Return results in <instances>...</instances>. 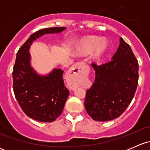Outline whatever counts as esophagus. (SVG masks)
<instances>
[{
  "mask_svg": "<svg viewBox=\"0 0 150 150\" xmlns=\"http://www.w3.org/2000/svg\"><path fill=\"white\" fill-rule=\"evenodd\" d=\"M83 64H84V63H83V62L76 63L75 65L72 67V69L69 71V72L67 74V83H68V84H69V87H70L71 89H72V90H75V88L76 87H75V86H72V85L71 84V82H70L71 78H72V77L75 75V74H78V72H80L81 67L82 65H83Z\"/></svg>",
  "mask_w": 150,
  "mask_h": 150,
  "instance_id": "1",
  "label": "esophagus"
}]
</instances>
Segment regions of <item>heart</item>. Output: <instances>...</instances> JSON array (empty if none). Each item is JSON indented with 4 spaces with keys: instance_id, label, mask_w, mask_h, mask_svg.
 I'll return each mask as SVG.
<instances>
[{
    "instance_id": "1",
    "label": "heart",
    "mask_w": 150,
    "mask_h": 150,
    "mask_svg": "<svg viewBox=\"0 0 150 150\" xmlns=\"http://www.w3.org/2000/svg\"><path fill=\"white\" fill-rule=\"evenodd\" d=\"M100 38L89 36L81 39L75 47V52L80 56H87L95 51L93 59L96 62H99L103 59L108 48L106 41H102Z\"/></svg>"
}]
</instances>
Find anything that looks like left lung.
Listing matches in <instances>:
<instances>
[{
	"label": "left lung",
	"instance_id": "1",
	"mask_svg": "<svg viewBox=\"0 0 150 150\" xmlns=\"http://www.w3.org/2000/svg\"><path fill=\"white\" fill-rule=\"evenodd\" d=\"M96 77L86 91L85 107L96 121L118 117L132 101L138 86L139 64L129 45L120 38L112 60L98 66L92 63Z\"/></svg>",
	"mask_w": 150,
	"mask_h": 150
}]
</instances>
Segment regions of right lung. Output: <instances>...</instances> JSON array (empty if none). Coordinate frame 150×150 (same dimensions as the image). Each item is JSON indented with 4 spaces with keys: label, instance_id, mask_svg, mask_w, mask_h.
Instances as JSON below:
<instances>
[{
    "label": "right lung",
    "instance_id": "obj_1",
    "mask_svg": "<svg viewBox=\"0 0 150 150\" xmlns=\"http://www.w3.org/2000/svg\"><path fill=\"white\" fill-rule=\"evenodd\" d=\"M66 29L45 28L30 36L16 53L13 69V90L24 112L33 120L53 122L62 114L69 91L64 86V71L54 69L46 75H40L30 64V46L45 34L59 33Z\"/></svg>",
    "mask_w": 150,
    "mask_h": 150
}]
</instances>
